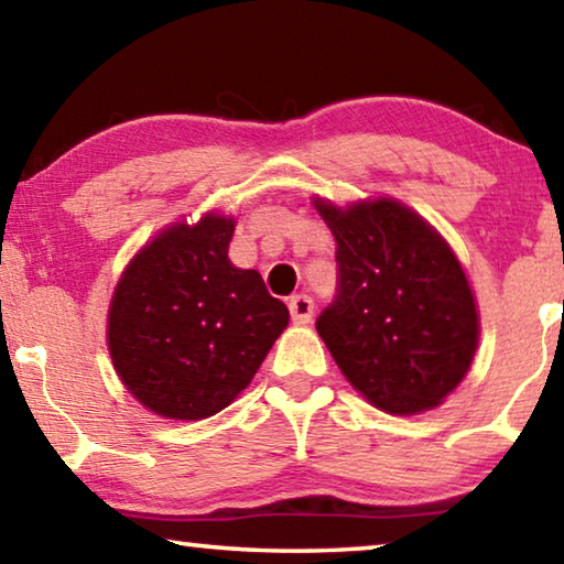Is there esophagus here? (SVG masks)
<instances>
[{
	"label": "esophagus",
	"mask_w": 564,
	"mask_h": 564,
	"mask_svg": "<svg viewBox=\"0 0 564 564\" xmlns=\"http://www.w3.org/2000/svg\"><path fill=\"white\" fill-rule=\"evenodd\" d=\"M289 311H291V318H293V324H299V326H306L308 321H311V316H314V301H311L308 296H293L291 301H289Z\"/></svg>",
	"instance_id": "obj_1"
}]
</instances>
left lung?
I'll return each instance as SVG.
<instances>
[{"mask_svg": "<svg viewBox=\"0 0 564 564\" xmlns=\"http://www.w3.org/2000/svg\"><path fill=\"white\" fill-rule=\"evenodd\" d=\"M336 240L338 299L316 321L346 381L394 416L436 409L475 361L479 308L446 238L389 195H314Z\"/></svg>", "mask_w": 564, "mask_h": 564, "instance_id": "left-lung-1", "label": "left lung"}]
</instances>
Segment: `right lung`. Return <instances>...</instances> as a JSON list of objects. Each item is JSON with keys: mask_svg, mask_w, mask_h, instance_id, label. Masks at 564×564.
Listing matches in <instances>:
<instances>
[{"mask_svg": "<svg viewBox=\"0 0 564 564\" xmlns=\"http://www.w3.org/2000/svg\"><path fill=\"white\" fill-rule=\"evenodd\" d=\"M236 218L167 223L124 265L107 308L112 369L142 406L198 422L234 404L285 326L261 273L230 263Z\"/></svg>", "mask_w": 564, "mask_h": 564, "instance_id": "add662e5", "label": "right lung"}]
</instances>
